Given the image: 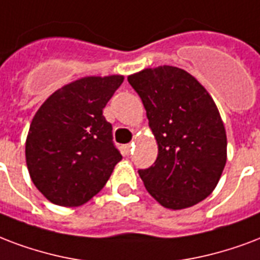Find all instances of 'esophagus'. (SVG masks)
<instances>
[{
    "label": "esophagus",
    "mask_w": 260,
    "mask_h": 260,
    "mask_svg": "<svg viewBox=\"0 0 260 260\" xmlns=\"http://www.w3.org/2000/svg\"><path fill=\"white\" fill-rule=\"evenodd\" d=\"M132 148H134V143H129V144H126V146H125V151H126V152L132 151Z\"/></svg>",
    "instance_id": "1"
}]
</instances>
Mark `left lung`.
I'll return each mask as SVG.
<instances>
[{"instance_id": "left-lung-1", "label": "left lung", "mask_w": 260, "mask_h": 260, "mask_svg": "<svg viewBox=\"0 0 260 260\" xmlns=\"http://www.w3.org/2000/svg\"><path fill=\"white\" fill-rule=\"evenodd\" d=\"M158 144L155 164L139 170L166 209L195 206L214 191L226 164V132L215 102L184 69L164 65L129 75Z\"/></svg>"}]
</instances>
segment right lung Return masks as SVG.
Wrapping results in <instances>:
<instances>
[{"label":"right lung","instance_id":"obj_1","mask_svg":"<svg viewBox=\"0 0 260 260\" xmlns=\"http://www.w3.org/2000/svg\"><path fill=\"white\" fill-rule=\"evenodd\" d=\"M121 75L86 76L65 84L35 113L25 140L29 177L47 201L77 207L108 183L121 161L104 108Z\"/></svg>","mask_w":260,"mask_h":260}]
</instances>
